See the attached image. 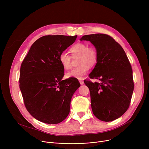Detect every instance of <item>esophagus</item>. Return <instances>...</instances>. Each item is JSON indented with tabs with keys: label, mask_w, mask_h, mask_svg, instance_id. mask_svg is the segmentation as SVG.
I'll list each match as a JSON object with an SVG mask.
<instances>
[{
	"label": "esophagus",
	"mask_w": 149,
	"mask_h": 149,
	"mask_svg": "<svg viewBox=\"0 0 149 149\" xmlns=\"http://www.w3.org/2000/svg\"><path fill=\"white\" fill-rule=\"evenodd\" d=\"M79 83H80L81 85H83V84H84L83 80H82V79H79Z\"/></svg>",
	"instance_id": "1"
}]
</instances>
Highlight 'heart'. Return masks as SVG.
<instances>
[{
  "instance_id": "b5f03b06",
  "label": "heart",
  "mask_w": 149,
  "mask_h": 149,
  "mask_svg": "<svg viewBox=\"0 0 149 149\" xmlns=\"http://www.w3.org/2000/svg\"><path fill=\"white\" fill-rule=\"evenodd\" d=\"M72 57L79 56V67L73 68L67 74L68 78L82 79L89 71L90 67L94 65L98 58V53L94 47H88L86 43L79 42L74 45L70 49ZM59 61L65 70L71 68V56L66 52H62L59 56Z\"/></svg>"
}]
</instances>
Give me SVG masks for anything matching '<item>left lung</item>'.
<instances>
[{"mask_svg": "<svg viewBox=\"0 0 149 149\" xmlns=\"http://www.w3.org/2000/svg\"><path fill=\"white\" fill-rule=\"evenodd\" d=\"M80 40L90 41L98 53L97 63L89 77L101 82H84L90 91L93 113L103 121L116 120L129 109L134 90L129 59L121 45L108 35H87Z\"/></svg>", "mask_w": 149, "mask_h": 149, "instance_id": "left-lung-1", "label": "left lung"}]
</instances>
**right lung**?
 I'll return each instance as SVG.
<instances>
[{"label": "right lung", "mask_w": 149, "mask_h": 149, "mask_svg": "<svg viewBox=\"0 0 149 149\" xmlns=\"http://www.w3.org/2000/svg\"><path fill=\"white\" fill-rule=\"evenodd\" d=\"M77 35H47L37 39L21 64L19 88L25 107L36 120L58 124L70 113L71 100L80 87L76 79L62 80L64 68L60 54Z\"/></svg>", "instance_id": "add662e5"}]
</instances>
